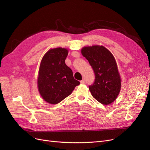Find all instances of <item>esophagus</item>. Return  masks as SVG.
<instances>
[{
    "label": "esophagus",
    "instance_id": "esophagus-1",
    "mask_svg": "<svg viewBox=\"0 0 150 150\" xmlns=\"http://www.w3.org/2000/svg\"><path fill=\"white\" fill-rule=\"evenodd\" d=\"M80 83H81V84H84V83H85V81H84V79H83V80H81V81H80Z\"/></svg>",
    "mask_w": 150,
    "mask_h": 150
}]
</instances>
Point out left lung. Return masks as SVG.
<instances>
[{
  "label": "left lung",
  "mask_w": 150,
  "mask_h": 150,
  "mask_svg": "<svg viewBox=\"0 0 150 150\" xmlns=\"http://www.w3.org/2000/svg\"><path fill=\"white\" fill-rule=\"evenodd\" d=\"M81 54L92 66L95 81L89 89L93 97L104 105L115 101L121 88V80L115 57L103 46L94 45L81 49Z\"/></svg>",
  "instance_id": "left-lung-1"
}]
</instances>
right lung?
I'll return each instance as SVG.
<instances>
[{
	"label": "right lung",
	"mask_w": 150,
	"mask_h": 150,
	"mask_svg": "<svg viewBox=\"0 0 150 150\" xmlns=\"http://www.w3.org/2000/svg\"><path fill=\"white\" fill-rule=\"evenodd\" d=\"M68 50L66 48L50 49L40 62L38 88L45 101L55 104L71 94L80 83L73 77L71 68L65 63Z\"/></svg>",
	"instance_id": "add662e5"
}]
</instances>
